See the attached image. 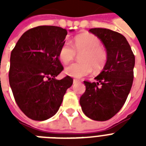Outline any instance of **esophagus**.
I'll list each match as a JSON object with an SVG mask.
<instances>
[{
    "label": "esophagus",
    "mask_w": 146,
    "mask_h": 146,
    "mask_svg": "<svg viewBox=\"0 0 146 146\" xmlns=\"http://www.w3.org/2000/svg\"><path fill=\"white\" fill-rule=\"evenodd\" d=\"M80 80H73V84H76V83H80Z\"/></svg>",
    "instance_id": "obj_1"
}]
</instances>
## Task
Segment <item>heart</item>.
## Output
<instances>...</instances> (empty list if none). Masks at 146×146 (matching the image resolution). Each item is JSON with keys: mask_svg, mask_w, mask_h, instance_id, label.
<instances>
[{"mask_svg": "<svg viewBox=\"0 0 146 146\" xmlns=\"http://www.w3.org/2000/svg\"><path fill=\"white\" fill-rule=\"evenodd\" d=\"M76 53L81 54V62L70 64L64 70L66 75L76 79H81L89 75L92 71V67L96 72L101 70L108 59L107 51L101 45L100 39L91 33L76 35L72 45L68 42L64 43L59 50V59L63 64H68L75 58Z\"/></svg>", "mask_w": 146, "mask_h": 146, "instance_id": "obj_1", "label": "heart"}]
</instances>
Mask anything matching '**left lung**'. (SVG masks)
Wrapping results in <instances>:
<instances>
[{"mask_svg":"<svg viewBox=\"0 0 146 146\" xmlns=\"http://www.w3.org/2000/svg\"><path fill=\"white\" fill-rule=\"evenodd\" d=\"M89 32L104 44L108 59L96 82L84 81L86 92L80 99L83 113L92 120L104 121L123 106L133 81L135 56L126 38L111 29L94 28Z\"/></svg>","mask_w":146,"mask_h":146,"instance_id":"8db88e82","label":"left lung"}]
</instances>
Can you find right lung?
Returning a JSON list of instances; mask_svg holds the SVG:
<instances>
[{"instance_id":"1","label":"right lung","mask_w":146,"mask_h":146,"mask_svg":"<svg viewBox=\"0 0 146 146\" xmlns=\"http://www.w3.org/2000/svg\"><path fill=\"white\" fill-rule=\"evenodd\" d=\"M66 35L58 26H37L24 33L11 52L10 88L17 105L32 120L42 121L54 115L73 84L69 76L55 79L64 69L58 53Z\"/></svg>"}]
</instances>
